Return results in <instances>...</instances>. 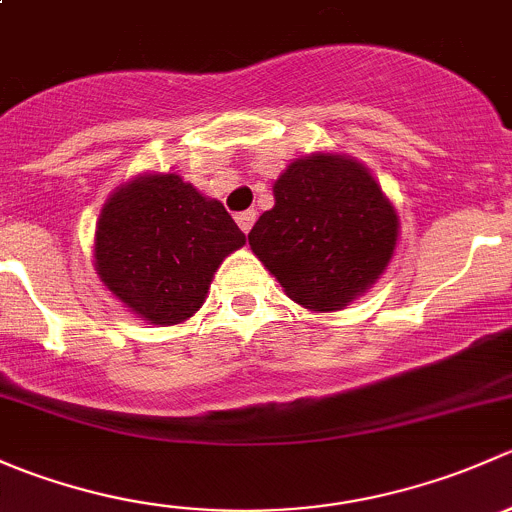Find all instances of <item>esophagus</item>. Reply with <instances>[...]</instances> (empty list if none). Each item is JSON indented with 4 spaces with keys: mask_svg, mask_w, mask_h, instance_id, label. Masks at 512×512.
I'll list each match as a JSON object with an SVG mask.
<instances>
[{
    "mask_svg": "<svg viewBox=\"0 0 512 512\" xmlns=\"http://www.w3.org/2000/svg\"><path fill=\"white\" fill-rule=\"evenodd\" d=\"M255 218H257L255 210H245V213L237 215L235 220H237V225H240V230L245 232V235H247V232L252 230V225H255Z\"/></svg>",
    "mask_w": 512,
    "mask_h": 512,
    "instance_id": "esophagus-1",
    "label": "esophagus"
}]
</instances>
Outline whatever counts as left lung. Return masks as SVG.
<instances>
[{"label":"left lung","mask_w":512,"mask_h":512,"mask_svg":"<svg viewBox=\"0 0 512 512\" xmlns=\"http://www.w3.org/2000/svg\"><path fill=\"white\" fill-rule=\"evenodd\" d=\"M272 193L275 205L247 240L292 302L337 312L379 282L401 223L361 160L334 151L294 158Z\"/></svg>","instance_id":"obj_1"}]
</instances>
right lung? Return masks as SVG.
<instances>
[{
	"label": "right lung",
	"mask_w": 512,
	"mask_h": 512,
	"mask_svg": "<svg viewBox=\"0 0 512 512\" xmlns=\"http://www.w3.org/2000/svg\"><path fill=\"white\" fill-rule=\"evenodd\" d=\"M242 245L245 235L220 200L178 173H141L103 203L94 267L128 312L173 327L203 307L218 267Z\"/></svg>",
	"instance_id": "right-lung-1"
}]
</instances>
